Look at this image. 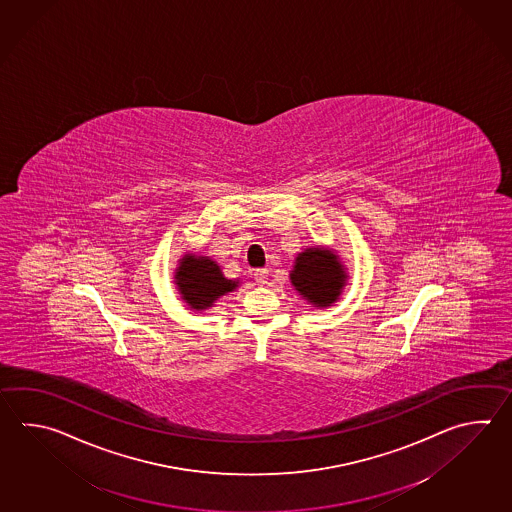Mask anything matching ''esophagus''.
I'll return each instance as SVG.
<instances>
[{
  "label": "esophagus",
  "mask_w": 512,
  "mask_h": 512,
  "mask_svg": "<svg viewBox=\"0 0 512 512\" xmlns=\"http://www.w3.org/2000/svg\"><path fill=\"white\" fill-rule=\"evenodd\" d=\"M253 277H255V282H257L259 286H264V284L268 282V270H266V268H261V270H255V273H253Z\"/></svg>",
  "instance_id": "esophagus-1"
}]
</instances>
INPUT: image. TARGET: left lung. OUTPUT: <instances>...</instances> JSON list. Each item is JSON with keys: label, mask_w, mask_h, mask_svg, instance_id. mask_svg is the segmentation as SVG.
<instances>
[{"label": "left lung", "mask_w": 512, "mask_h": 512, "mask_svg": "<svg viewBox=\"0 0 512 512\" xmlns=\"http://www.w3.org/2000/svg\"><path fill=\"white\" fill-rule=\"evenodd\" d=\"M348 273L337 251L312 246L297 253L290 282L293 290L315 308L334 306L345 290Z\"/></svg>", "instance_id": "1"}]
</instances>
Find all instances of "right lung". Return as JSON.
<instances>
[{"label": "right lung", "mask_w": 512, "mask_h": 512, "mask_svg": "<svg viewBox=\"0 0 512 512\" xmlns=\"http://www.w3.org/2000/svg\"><path fill=\"white\" fill-rule=\"evenodd\" d=\"M173 282L177 284L180 299L195 312H206L220 297L239 288V279L224 277L217 261L195 253H186L178 259Z\"/></svg>", "instance_id": "right-lung-1"}]
</instances>
